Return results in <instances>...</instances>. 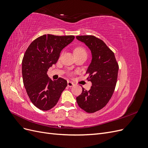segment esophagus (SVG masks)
<instances>
[{
    "label": "esophagus",
    "mask_w": 148,
    "mask_h": 148,
    "mask_svg": "<svg viewBox=\"0 0 148 148\" xmlns=\"http://www.w3.org/2000/svg\"><path fill=\"white\" fill-rule=\"evenodd\" d=\"M67 85H68L69 87L71 88V87H72V86H74V83H73L72 82H67Z\"/></svg>",
    "instance_id": "esophagus-1"
}]
</instances>
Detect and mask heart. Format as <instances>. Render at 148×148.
<instances>
[{
	"instance_id": "obj_1",
	"label": "heart",
	"mask_w": 148,
	"mask_h": 148,
	"mask_svg": "<svg viewBox=\"0 0 148 148\" xmlns=\"http://www.w3.org/2000/svg\"><path fill=\"white\" fill-rule=\"evenodd\" d=\"M74 53L75 54H82V53H86V49L82 46H78L74 49Z\"/></svg>"
}]
</instances>
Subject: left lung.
Listing matches in <instances>:
<instances>
[{
    "label": "left lung",
    "mask_w": 148,
    "mask_h": 148,
    "mask_svg": "<svg viewBox=\"0 0 148 148\" xmlns=\"http://www.w3.org/2000/svg\"><path fill=\"white\" fill-rule=\"evenodd\" d=\"M92 53V61L86 71L88 81L92 83L89 91L82 88L81 95L77 97L80 108L88 113L102 109L110 101L117 81L119 64L114 53L102 40L95 36H77Z\"/></svg>",
    "instance_id": "8db88e82"
}]
</instances>
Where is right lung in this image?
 Returning <instances> with one entry per match:
<instances>
[{"instance_id":"add662e5","label":"right lung","mask_w":148,"mask_h":148,"mask_svg":"<svg viewBox=\"0 0 148 148\" xmlns=\"http://www.w3.org/2000/svg\"><path fill=\"white\" fill-rule=\"evenodd\" d=\"M75 36L44 34L30 44L22 60V76L26 92L33 104L48 110L58 102L67 86L64 78L52 80L47 72L59 59L61 51L73 41Z\"/></svg>"}]
</instances>
